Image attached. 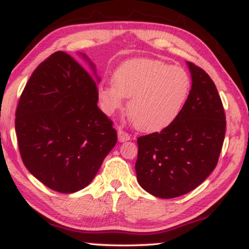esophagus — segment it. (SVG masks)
Wrapping results in <instances>:
<instances>
[{"label":"esophagus","mask_w":249,"mask_h":249,"mask_svg":"<svg viewBox=\"0 0 249 249\" xmlns=\"http://www.w3.org/2000/svg\"><path fill=\"white\" fill-rule=\"evenodd\" d=\"M118 138H119V142H127L130 139V135H129L127 131H124V129L120 128L118 130Z\"/></svg>","instance_id":"obj_1"}]
</instances>
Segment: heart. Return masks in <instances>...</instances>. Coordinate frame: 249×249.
I'll return each instance as SVG.
<instances>
[{"instance_id":"heart-1","label":"heart","mask_w":249,"mask_h":249,"mask_svg":"<svg viewBox=\"0 0 249 249\" xmlns=\"http://www.w3.org/2000/svg\"><path fill=\"white\" fill-rule=\"evenodd\" d=\"M192 81L180 67L161 60L125 61L113 73V84L97 89L101 108L112 114L129 98L128 114L138 130L155 132L178 118L189 96Z\"/></svg>"}]
</instances>
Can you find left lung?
I'll return each mask as SVG.
<instances>
[{
    "mask_svg": "<svg viewBox=\"0 0 249 249\" xmlns=\"http://www.w3.org/2000/svg\"><path fill=\"white\" fill-rule=\"evenodd\" d=\"M192 89L178 118L138 137L136 173L146 192L175 198L198 187L215 169L226 135L222 101L209 74L193 62Z\"/></svg>",
    "mask_w": 249,
    "mask_h": 249,
    "instance_id": "1",
    "label": "left lung"
}]
</instances>
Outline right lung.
Segmentation results:
<instances>
[{
	"mask_svg": "<svg viewBox=\"0 0 249 249\" xmlns=\"http://www.w3.org/2000/svg\"><path fill=\"white\" fill-rule=\"evenodd\" d=\"M97 102L96 80L62 51L27 81L16 110L19 152L28 171L52 190L70 194L89 185L117 144L113 122Z\"/></svg>",
	"mask_w": 249,
	"mask_h": 249,
	"instance_id": "1",
	"label": "right lung"
}]
</instances>
